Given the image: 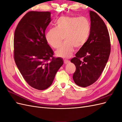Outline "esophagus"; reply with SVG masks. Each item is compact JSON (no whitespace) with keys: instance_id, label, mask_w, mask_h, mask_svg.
<instances>
[{"instance_id":"1","label":"esophagus","mask_w":122,"mask_h":122,"mask_svg":"<svg viewBox=\"0 0 122 122\" xmlns=\"http://www.w3.org/2000/svg\"><path fill=\"white\" fill-rule=\"evenodd\" d=\"M64 64H67L68 63L70 62L69 61L67 60H64Z\"/></svg>"}]
</instances>
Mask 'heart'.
<instances>
[{
	"instance_id": "heart-1",
	"label": "heart",
	"mask_w": 122,
	"mask_h": 122,
	"mask_svg": "<svg viewBox=\"0 0 122 122\" xmlns=\"http://www.w3.org/2000/svg\"><path fill=\"white\" fill-rule=\"evenodd\" d=\"M54 26L47 31L45 39L50 46L57 49L64 38L65 43L56 52L57 56L70 57L74 47H82L89 37L91 24L86 18L61 16L55 21Z\"/></svg>"
}]
</instances>
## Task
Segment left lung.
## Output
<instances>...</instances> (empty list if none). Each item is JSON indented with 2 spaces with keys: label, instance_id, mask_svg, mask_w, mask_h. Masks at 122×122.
<instances>
[{
  "label": "left lung",
  "instance_id": "obj_1",
  "mask_svg": "<svg viewBox=\"0 0 122 122\" xmlns=\"http://www.w3.org/2000/svg\"><path fill=\"white\" fill-rule=\"evenodd\" d=\"M89 12L91 22L89 37L71 60L76 67L73 79L77 86L83 87L98 80L110 53L109 32L105 23L96 13Z\"/></svg>",
  "mask_w": 122,
  "mask_h": 122
}]
</instances>
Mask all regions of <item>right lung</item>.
Here are the masks:
<instances>
[{
  "label": "right lung",
  "instance_id": "add662e5",
  "mask_svg": "<svg viewBox=\"0 0 122 122\" xmlns=\"http://www.w3.org/2000/svg\"><path fill=\"white\" fill-rule=\"evenodd\" d=\"M51 21L50 12L31 11L22 18L15 31V61L26 81L38 90L52 84L64 63L61 58L53 56L45 39V30Z\"/></svg>",
  "mask_w": 122,
  "mask_h": 122
}]
</instances>
